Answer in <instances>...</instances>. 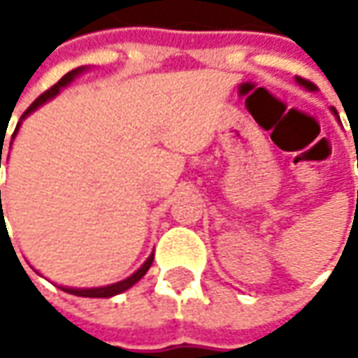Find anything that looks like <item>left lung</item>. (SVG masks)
Returning <instances> with one entry per match:
<instances>
[{"instance_id":"1","label":"left lung","mask_w":358,"mask_h":358,"mask_svg":"<svg viewBox=\"0 0 358 358\" xmlns=\"http://www.w3.org/2000/svg\"><path fill=\"white\" fill-rule=\"evenodd\" d=\"M295 81H296V83H299V85H301V87H305V90H307V91H317V87H315V85H313L310 81H307V79H303V77H295ZM331 111H333V115H335V117L338 119L337 111H335V109H331ZM338 121H341V119H338Z\"/></svg>"}]
</instances>
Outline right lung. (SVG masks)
I'll return each mask as SVG.
<instances>
[{"label":"right lung","mask_w":358,"mask_h":358,"mask_svg":"<svg viewBox=\"0 0 358 358\" xmlns=\"http://www.w3.org/2000/svg\"><path fill=\"white\" fill-rule=\"evenodd\" d=\"M90 67L87 65H81V67H77V69H73V71H69V73H65V76L51 87V90H48L43 95H39L37 99H35L34 103L29 105V109L21 115L20 123H17V127H15V131H13V137H11V141L15 139V135H17V131H20L21 127V121L27 117V115H31L35 109H39L41 105H45L48 101H51L55 95H59V91L63 90V87H67L73 79H76L77 76H81L83 71H87ZM3 149V147H1ZM0 167H1V151H0ZM0 209H1V191H0ZM3 211V209H1ZM1 217H3V213H1ZM151 263H153V253L147 257V261H145L141 267L137 268L133 275H129L127 279H123V281H117V282H111V285H105V287H90V289H73V287H63V285H59V289H63L65 293H71V295H77V296H90V299H109V296H115L119 295V293H125L127 289H131L135 282L139 281L141 277H143L145 273L149 271V267H151Z\"/></svg>","instance_id":"1"}]
</instances>
